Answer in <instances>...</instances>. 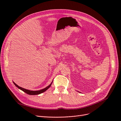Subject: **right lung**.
Listing matches in <instances>:
<instances>
[{
	"instance_id": "add662e5",
	"label": "right lung",
	"mask_w": 121,
	"mask_h": 121,
	"mask_svg": "<svg viewBox=\"0 0 121 121\" xmlns=\"http://www.w3.org/2000/svg\"><path fill=\"white\" fill-rule=\"evenodd\" d=\"M52 82H53V81H52V82L50 84V85H48V86H47V87L44 88V89H42V90H38V91H31V90H27V89H26L23 88H22V87H20L19 86H18L17 85V84L15 83V82H13V83H14V84L15 85V86H16L17 87L18 89H21V90L23 91L24 92H25V93H26V94H28V95H36L40 94H41V93H43V92H45L46 91H47V90L51 86V85H52Z\"/></svg>"
}]
</instances>
